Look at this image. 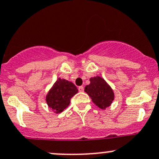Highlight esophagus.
<instances>
[{
	"instance_id": "esophagus-1",
	"label": "esophagus",
	"mask_w": 159,
	"mask_h": 159,
	"mask_svg": "<svg viewBox=\"0 0 159 159\" xmlns=\"http://www.w3.org/2000/svg\"><path fill=\"white\" fill-rule=\"evenodd\" d=\"M78 89H79L80 92H83L84 91V87L83 86H79V88H78Z\"/></svg>"
}]
</instances>
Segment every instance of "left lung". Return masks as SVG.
<instances>
[{
  "instance_id": "1",
  "label": "left lung",
  "mask_w": 159,
  "mask_h": 159,
  "mask_svg": "<svg viewBox=\"0 0 159 159\" xmlns=\"http://www.w3.org/2000/svg\"><path fill=\"white\" fill-rule=\"evenodd\" d=\"M90 83L85 86L84 91L90 97L92 101L101 109H105L111 104L114 94L111 86L100 76L90 78Z\"/></svg>"
}]
</instances>
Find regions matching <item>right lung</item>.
<instances>
[{
    "mask_svg": "<svg viewBox=\"0 0 159 159\" xmlns=\"http://www.w3.org/2000/svg\"><path fill=\"white\" fill-rule=\"evenodd\" d=\"M77 92L73 83L59 78L47 94L46 103L55 112L61 113L70 105V100Z\"/></svg>",
    "mask_w": 159,
    "mask_h": 159,
    "instance_id": "obj_1",
    "label": "right lung"
}]
</instances>
